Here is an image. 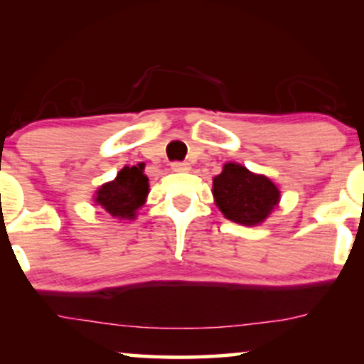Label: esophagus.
<instances>
[{"mask_svg": "<svg viewBox=\"0 0 364 364\" xmlns=\"http://www.w3.org/2000/svg\"><path fill=\"white\" fill-rule=\"evenodd\" d=\"M171 167H172V171H176V172H187L188 171V164L181 162V161H173L171 164Z\"/></svg>", "mask_w": 364, "mask_h": 364, "instance_id": "1", "label": "esophagus"}]
</instances>
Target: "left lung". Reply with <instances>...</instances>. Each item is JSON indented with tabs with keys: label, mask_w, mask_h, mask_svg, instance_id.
<instances>
[{
	"label": "left lung",
	"mask_w": 364,
	"mask_h": 364,
	"mask_svg": "<svg viewBox=\"0 0 364 364\" xmlns=\"http://www.w3.org/2000/svg\"><path fill=\"white\" fill-rule=\"evenodd\" d=\"M213 197L228 220L257 225L280 200V191L270 178L255 176L238 164L228 162L213 178Z\"/></svg>",
	"instance_id": "1"
}]
</instances>
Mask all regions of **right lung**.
<instances>
[{
	"mask_svg": "<svg viewBox=\"0 0 364 364\" xmlns=\"http://www.w3.org/2000/svg\"><path fill=\"white\" fill-rule=\"evenodd\" d=\"M149 193V178L144 166L124 167L116 181L104 183L96 192V200L104 210L117 218H132Z\"/></svg>",
	"mask_w": 364,
	"mask_h": 364,
	"instance_id": "1",
	"label": "right lung"
}]
</instances>
